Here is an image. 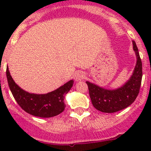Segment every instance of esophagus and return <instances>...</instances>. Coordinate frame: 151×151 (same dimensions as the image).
Wrapping results in <instances>:
<instances>
[{
  "label": "esophagus",
  "mask_w": 151,
  "mask_h": 151,
  "mask_svg": "<svg viewBox=\"0 0 151 151\" xmlns=\"http://www.w3.org/2000/svg\"><path fill=\"white\" fill-rule=\"evenodd\" d=\"M85 77V74H84L83 72L82 71H77L74 75V79L76 80V81H77V82L82 80Z\"/></svg>",
  "instance_id": "obj_1"
}]
</instances>
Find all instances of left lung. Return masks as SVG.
<instances>
[{"instance_id": "obj_1", "label": "left lung", "mask_w": 151, "mask_h": 151, "mask_svg": "<svg viewBox=\"0 0 151 151\" xmlns=\"http://www.w3.org/2000/svg\"><path fill=\"white\" fill-rule=\"evenodd\" d=\"M132 45L137 61L132 75L121 87L106 89L86 81L92 104L97 110L108 113L119 111L130 106L138 96L142 78V63L134 41Z\"/></svg>"}]
</instances>
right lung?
<instances>
[{"label": "right lung", "mask_w": 151, "mask_h": 151, "mask_svg": "<svg viewBox=\"0 0 151 151\" xmlns=\"http://www.w3.org/2000/svg\"><path fill=\"white\" fill-rule=\"evenodd\" d=\"M8 85L13 97L22 110L35 116L50 118L59 115L66 107L64 97L73 87V80L47 94H34L21 88L12 78L8 66L6 67Z\"/></svg>", "instance_id": "obj_1"}]
</instances>
